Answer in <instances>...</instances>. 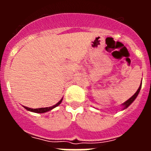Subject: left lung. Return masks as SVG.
Listing matches in <instances>:
<instances>
[{
	"instance_id": "obj_1",
	"label": "left lung",
	"mask_w": 151,
	"mask_h": 151,
	"mask_svg": "<svg viewBox=\"0 0 151 151\" xmlns=\"http://www.w3.org/2000/svg\"><path fill=\"white\" fill-rule=\"evenodd\" d=\"M141 85H140V86H139V88H138V90H137V91H136L135 93H134V95L132 96V97H131L129 100H127V101H125V102H124L123 104H122L121 105V106H122V110H125V109H126V108L129 107V106H130V105L132 104L133 102H134V100L136 99V97H138V94H139L140 90H141Z\"/></svg>"
}]
</instances>
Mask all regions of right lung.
I'll return each mask as SVG.
<instances>
[{
	"instance_id": "add662e5",
	"label": "right lung",
	"mask_w": 151,
	"mask_h": 151,
	"mask_svg": "<svg viewBox=\"0 0 151 151\" xmlns=\"http://www.w3.org/2000/svg\"><path fill=\"white\" fill-rule=\"evenodd\" d=\"M63 101V98L60 100V101H59L58 103H57L55 105H54V106H50V107H45V108H38V109H32V108H29V107H27V106H24V108L26 109V110H29V111L30 112H33V113H46V112H48L50 111V110H53L54 108L57 107V106H59L60 104H61V102H62Z\"/></svg>"
}]
</instances>
